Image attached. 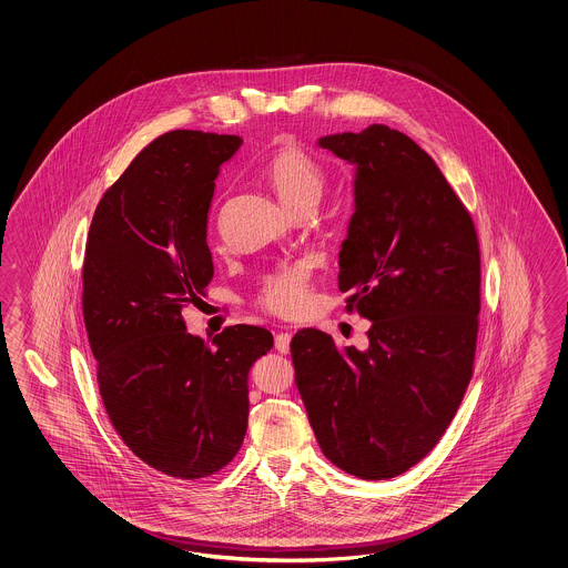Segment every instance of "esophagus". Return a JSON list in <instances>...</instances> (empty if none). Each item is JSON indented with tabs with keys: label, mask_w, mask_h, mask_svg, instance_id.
Wrapping results in <instances>:
<instances>
[{
	"label": "esophagus",
	"mask_w": 568,
	"mask_h": 568,
	"mask_svg": "<svg viewBox=\"0 0 568 568\" xmlns=\"http://www.w3.org/2000/svg\"><path fill=\"white\" fill-rule=\"evenodd\" d=\"M290 331H281V333H278L277 336H275V348H277L278 353H290Z\"/></svg>",
	"instance_id": "obj_1"
}]
</instances>
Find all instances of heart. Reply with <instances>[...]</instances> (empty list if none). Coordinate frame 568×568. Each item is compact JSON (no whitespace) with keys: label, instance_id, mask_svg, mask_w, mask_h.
Segmentation results:
<instances>
[{"label":"heart","instance_id":"obj_1","mask_svg":"<svg viewBox=\"0 0 568 568\" xmlns=\"http://www.w3.org/2000/svg\"><path fill=\"white\" fill-rule=\"evenodd\" d=\"M263 174L287 207L318 203L324 191V170L295 143L283 141L264 162ZM312 302V273L305 263L283 266L264 278L258 304L277 316H302Z\"/></svg>","mask_w":568,"mask_h":568}]
</instances>
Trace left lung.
Listing matches in <instances>:
<instances>
[{"label": "left lung", "instance_id": "obj_1", "mask_svg": "<svg viewBox=\"0 0 568 568\" xmlns=\"http://www.w3.org/2000/svg\"><path fill=\"white\" fill-rule=\"evenodd\" d=\"M318 143L355 166L338 290L372 328L367 351L300 331L295 384L324 456L346 474L384 480L429 454L470 384L478 234L429 153L400 131L369 125Z\"/></svg>", "mask_w": 568, "mask_h": 568}]
</instances>
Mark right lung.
<instances>
[{
  "label": "right lung",
  "mask_w": 568,
  "mask_h": 568,
  "mask_svg": "<svg viewBox=\"0 0 568 568\" xmlns=\"http://www.w3.org/2000/svg\"><path fill=\"white\" fill-rule=\"evenodd\" d=\"M240 145L189 129L153 139L100 199L85 244L83 322L106 415L139 459L182 480L234 459L250 367L273 346V334L244 324L209 345L182 320L213 278L207 211Z\"/></svg>",
  "instance_id": "1"
}]
</instances>
